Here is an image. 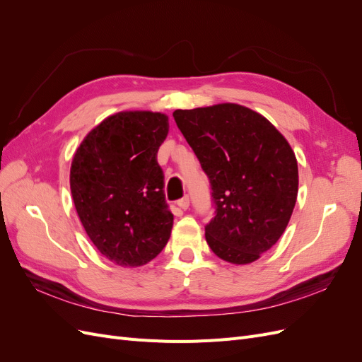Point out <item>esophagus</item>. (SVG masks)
Instances as JSON below:
<instances>
[{"mask_svg":"<svg viewBox=\"0 0 362 362\" xmlns=\"http://www.w3.org/2000/svg\"><path fill=\"white\" fill-rule=\"evenodd\" d=\"M189 205H190V199H189V196H184L182 199H180V201H178V206L181 208V210H187Z\"/></svg>","mask_w":362,"mask_h":362,"instance_id":"34e87169","label":"esophagus"}]
</instances>
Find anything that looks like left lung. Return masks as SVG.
Segmentation results:
<instances>
[{
    "label": "left lung",
    "instance_id": "1",
    "mask_svg": "<svg viewBox=\"0 0 362 362\" xmlns=\"http://www.w3.org/2000/svg\"><path fill=\"white\" fill-rule=\"evenodd\" d=\"M173 117L211 184L208 246L226 262L250 264L290 222L299 190L294 151L264 116L240 104L175 110Z\"/></svg>",
    "mask_w": 362,
    "mask_h": 362
}]
</instances>
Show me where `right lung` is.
<instances>
[{
  "instance_id": "obj_1",
  "label": "right lung",
  "mask_w": 362,
  "mask_h": 362,
  "mask_svg": "<svg viewBox=\"0 0 362 362\" xmlns=\"http://www.w3.org/2000/svg\"><path fill=\"white\" fill-rule=\"evenodd\" d=\"M169 116L127 110L105 117L76 148L71 193L84 231L120 267H140L168 245L173 216L157 163Z\"/></svg>"
}]
</instances>
